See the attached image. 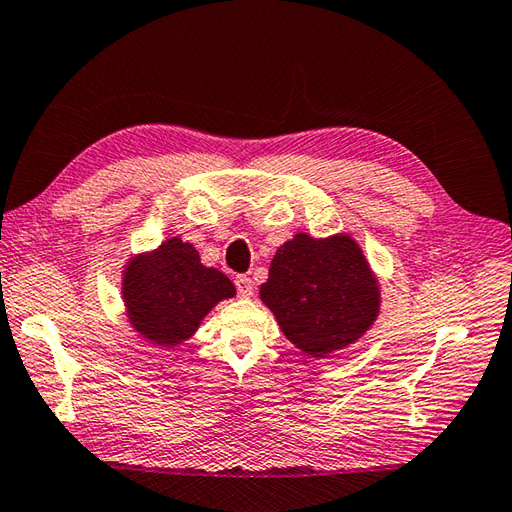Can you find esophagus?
I'll use <instances>...</instances> for the list:
<instances>
[{
    "mask_svg": "<svg viewBox=\"0 0 512 512\" xmlns=\"http://www.w3.org/2000/svg\"><path fill=\"white\" fill-rule=\"evenodd\" d=\"M235 288H237V294H240L242 299H248V296H253V281H251V277L237 275L235 277Z\"/></svg>",
    "mask_w": 512,
    "mask_h": 512,
    "instance_id": "34e87169",
    "label": "esophagus"
}]
</instances>
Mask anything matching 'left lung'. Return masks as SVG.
<instances>
[{"mask_svg":"<svg viewBox=\"0 0 512 512\" xmlns=\"http://www.w3.org/2000/svg\"><path fill=\"white\" fill-rule=\"evenodd\" d=\"M259 296L285 338L312 358L355 342L379 314L377 279L349 235H294L272 259Z\"/></svg>","mask_w":512,"mask_h":512,"instance_id":"1","label":"left lung"}]
</instances>
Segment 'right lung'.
Segmentation results:
<instances>
[{
	"label": "right lung",
	"instance_id": "obj_1",
	"mask_svg": "<svg viewBox=\"0 0 512 512\" xmlns=\"http://www.w3.org/2000/svg\"><path fill=\"white\" fill-rule=\"evenodd\" d=\"M122 285L130 325L161 347L192 338L211 307L235 296L231 279L202 266L196 248L181 237L130 259Z\"/></svg>",
	"mask_w": 512,
	"mask_h": 512
}]
</instances>
